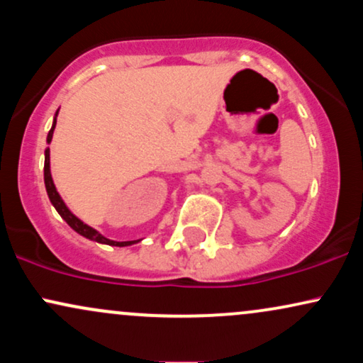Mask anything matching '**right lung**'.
Segmentation results:
<instances>
[{"label":"right lung","mask_w":363,"mask_h":363,"mask_svg":"<svg viewBox=\"0 0 363 363\" xmlns=\"http://www.w3.org/2000/svg\"><path fill=\"white\" fill-rule=\"evenodd\" d=\"M56 116H57V112H56ZM54 128H56V118H54L52 128H51V131H49V135H48V143H51ZM49 164H51V162H49V147H48V148H45V160H44L45 191H48L49 199H51V203L54 205V208H56V210H57V213H60L62 218H65V222L68 223L74 232H78V234H80V235L86 237V239L95 240V242L118 245V247H124V245H131V244L138 242V240H124V242H116V240H111V239H107V237H104L102 234H99V232L95 230V228H91L86 223H83L80 218H77V216H74L72 211L68 210V206L65 205V201H62V199H61L60 193H57V191H56V186H54L52 177H51V165H49Z\"/></svg>","instance_id":"right-lung-1"}]
</instances>
